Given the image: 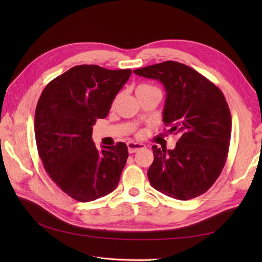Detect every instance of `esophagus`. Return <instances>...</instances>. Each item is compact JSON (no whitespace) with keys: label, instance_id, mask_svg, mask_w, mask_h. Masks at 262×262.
I'll return each instance as SVG.
<instances>
[{"label":"esophagus","instance_id":"obj_1","mask_svg":"<svg viewBox=\"0 0 262 262\" xmlns=\"http://www.w3.org/2000/svg\"><path fill=\"white\" fill-rule=\"evenodd\" d=\"M126 145H128V150H129L130 154L136 153V152H138V150H140V149L145 148L144 144L136 143V142H128V144H126Z\"/></svg>","mask_w":262,"mask_h":262}]
</instances>
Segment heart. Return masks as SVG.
Instances as JSON below:
<instances>
[{"label":"heart","mask_w":262,"mask_h":262,"mask_svg":"<svg viewBox=\"0 0 262 262\" xmlns=\"http://www.w3.org/2000/svg\"><path fill=\"white\" fill-rule=\"evenodd\" d=\"M154 90H158V89H156L155 86L148 85V84H140V85L137 86L136 94H137V96H139V95H141V94H144V93H147L149 91H154ZM118 99H119V95H117V96L115 97V99L113 100V106H115L117 104Z\"/></svg>","instance_id":"heart-1"}]
</instances>
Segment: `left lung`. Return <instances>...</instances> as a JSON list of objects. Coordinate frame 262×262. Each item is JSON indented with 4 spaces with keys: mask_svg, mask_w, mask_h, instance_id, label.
Here are the masks:
<instances>
[{
    "mask_svg": "<svg viewBox=\"0 0 262 262\" xmlns=\"http://www.w3.org/2000/svg\"><path fill=\"white\" fill-rule=\"evenodd\" d=\"M133 72L164 85L163 121L170 134L179 137L173 149L152 146L150 185L177 200L199 196L219 178L228 153L232 117L223 93L195 70L175 61Z\"/></svg>",
    "mask_w": 262,
    "mask_h": 262,
    "instance_id": "1",
    "label": "left lung"
}]
</instances>
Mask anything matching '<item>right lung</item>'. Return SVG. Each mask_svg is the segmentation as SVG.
Returning <instances> with one entry per match:
<instances>
[{
    "label": "right lung",
    "mask_w": 262,
    "mask_h": 262,
    "mask_svg": "<svg viewBox=\"0 0 262 262\" xmlns=\"http://www.w3.org/2000/svg\"><path fill=\"white\" fill-rule=\"evenodd\" d=\"M132 71L76 66L45 87L35 113L39 156L63 192L90 202L113 192L128 160L123 142L98 149L92 140L96 119L107 117Z\"/></svg>",
    "instance_id": "right-lung-1"
}]
</instances>
